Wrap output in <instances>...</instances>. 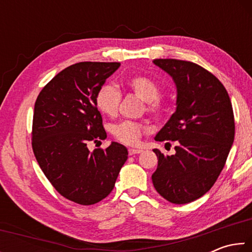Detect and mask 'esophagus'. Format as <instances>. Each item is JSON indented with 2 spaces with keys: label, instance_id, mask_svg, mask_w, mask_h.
<instances>
[{
  "label": "esophagus",
  "instance_id": "esophagus-1",
  "mask_svg": "<svg viewBox=\"0 0 252 252\" xmlns=\"http://www.w3.org/2000/svg\"><path fill=\"white\" fill-rule=\"evenodd\" d=\"M143 150L141 149H129V155L130 156H134V155H138V153H141Z\"/></svg>",
  "mask_w": 252,
  "mask_h": 252
}]
</instances>
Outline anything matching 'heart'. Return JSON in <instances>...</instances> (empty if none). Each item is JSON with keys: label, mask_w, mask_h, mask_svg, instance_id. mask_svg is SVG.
<instances>
[{"label": "heart", "mask_w": 252, "mask_h": 252, "mask_svg": "<svg viewBox=\"0 0 252 252\" xmlns=\"http://www.w3.org/2000/svg\"><path fill=\"white\" fill-rule=\"evenodd\" d=\"M126 87L147 102L146 110L153 116H160L163 111V103L159 99L160 88L152 79L143 75H135L126 81ZM121 101V93L114 85L104 83L97 89L95 93V106L102 114L106 117H116L119 104ZM111 132L118 141L127 146H134L139 142L144 127L141 123L135 121H122L112 126Z\"/></svg>", "instance_id": "heart-1"}]
</instances>
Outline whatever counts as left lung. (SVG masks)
Instances as JSON below:
<instances>
[{
	"mask_svg": "<svg viewBox=\"0 0 252 252\" xmlns=\"http://www.w3.org/2000/svg\"><path fill=\"white\" fill-rule=\"evenodd\" d=\"M153 63L172 78L177 106L155 138L176 141V153L164 156L153 150L158 168L152 182L169 202L189 203L211 189L227 161L234 140L231 101L222 83L195 63L176 59Z\"/></svg>",
	"mask_w": 252,
	"mask_h": 252,
	"instance_id": "left-lung-1",
	"label": "left lung"
}]
</instances>
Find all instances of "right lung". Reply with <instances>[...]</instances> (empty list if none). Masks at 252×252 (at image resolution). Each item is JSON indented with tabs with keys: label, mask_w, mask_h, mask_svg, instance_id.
Here are the masks:
<instances>
[{
	"label": "right lung",
	"mask_w": 252,
	"mask_h": 252,
	"mask_svg": "<svg viewBox=\"0 0 252 252\" xmlns=\"http://www.w3.org/2000/svg\"><path fill=\"white\" fill-rule=\"evenodd\" d=\"M120 65L80 62L66 67L42 89L34 105L37 163L59 193L83 206L108 197L127 159V149L118 142L93 152L87 146L106 138L95 93Z\"/></svg>",
	"instance_id": "add662e5"
}]
</instances>
